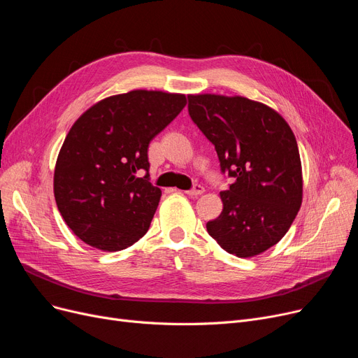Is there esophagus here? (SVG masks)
Listing matches in <instances>:
<instances>
[{
    "label": "esophagus",
    "instance_id": "esophagus-1",
    "mask_svg": "<svg viewBox=\"0 0 358 358\" xmlns=\"http://www.w3.org/2000/svg\"><path fill=\"white\" fill-rule=\"evenodd\" d=\"M203 191H206V189H203V186H201V185H195L191 191H186L185 194H186V195H189V196H192V198H196V196L202 195V194H203Z\"/></svg>",
    "mask_w": 358,
    "mask_h": 358
}]
</instances>
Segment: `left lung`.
Segmentation results:
<instances>
[{
    "label": "left lung",
    "instance_id": "left-lung-1",
    "mask_svg": "<svg viewBox=\"0 0 358 358\" xmlns=\"http://www.w3.org/2000/svg\"><path fill=\"white\" fill-rule=\"evenodd\" d=\"M189 115L214 144L223 172V211L207 231L226 252L253 258L277 245L301 207L303 173L294 134L272 108L243 96L188 94Z\"/></svg>",
    "mask_w": 358,
    "mask_h": 358
}]
</instances>
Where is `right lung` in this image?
Wrapping results in <instances>:
<instances>
[{
  "label": "right lung",
  "mask_w": 358,
  "mask_h": 358,
  "mask_svg": "<svg viewBox=\"0 0 358 358\" xmlns=\"http://www.w3.org/2000/svg\"><path fill=\"white\" fill-rule=\"evenodd\" d=\"M186 106V96L131 90L99 100L68 131L54 172L57 207L73 233L116 252L147 233L162 196L148 182L147 150Z\"/></svg>",
  "instance_id": "1"
}]
</instances>
